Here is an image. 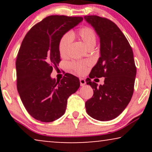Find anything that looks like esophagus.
<instances>
[{"label": "esophagus", "instance_id": "1", "mask_svg": "<svg viewBox=\"0 0 152 152\" xmlns=\"http://www.w3.org/2000/svg\"><path fill=\"white\" fill-rule=\"evenodd\" d=\"M80 85L82 86H84V85L86 84V80H85L84 78H80Z\"/></svg>", "mask_w": 152, "mask_h": 152}]
</instances>
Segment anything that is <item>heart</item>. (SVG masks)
Listing matches in <instances>:
<instances>
[{
	"label": "heart",
	"instance_id": "1",
	"mask_svg": "<svg viewBox=\"0 0 152 152\" xmlns=\"http://www.w3.org/2000/svg\"><path fill=\"white\" fill-rule=\"evenodd\" d=\"M78 37L84 43L87 48H94L97 42V37L95 31L90 27H83L76 32H72L70 34H66L61 37L59 42V53L62 58L68 57V51L72 42V38ZM91 66V62L86 61H73L70 64V68L73 70L75 73L79 75H85L88 71V67Z\"/></svg>",
	"mask_w": 152,
	"mask_h": 152
}]
</instances>
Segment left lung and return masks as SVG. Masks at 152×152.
Masks as SVG:
<instances>
[{
  "label": "left lung",
  "instance_id": "1",
  "mask_svg": "<svg viewBox=\"0 0 152 152\" xmlns=\"http://www.w3.org/2000/svg\"><path fill=\"white\" fill-rule=\"evenodd\" d=\"M100 38V54L92 68L86 84L93 89V95L85 103L91 117L109 121L118 117L128 105L134 90L136 67L129 41L115 23L96 15L84 16ZM105 77L99 87L91 80ZM96 80V79H95Z\"/></svg>",
  "mask_w": 152,
  "mask_h": 152
}]
</instances>
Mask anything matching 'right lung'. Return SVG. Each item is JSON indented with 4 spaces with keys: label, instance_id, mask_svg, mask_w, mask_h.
<instances>
[{
    "label": "right lung",
    "instance_id": "obj_1",
    "mask_svg": "<svg viewBox=\"0 0 152 152\" xmlns=\"http://www.w3.org/2000/svg\"><path fill=\"white\" fill-rule=\"evenodd\" d=\"M82 16L52 15L35 24L22 41L16 61V86L28 113L41 122L57 120L65 113L67 99L80 86L73 75L52 79L53 68L61 61L59 42L77 26Z\"/></svg>",
    "mask_w": 152,
    "mask_h": 152
}]
</instances>
